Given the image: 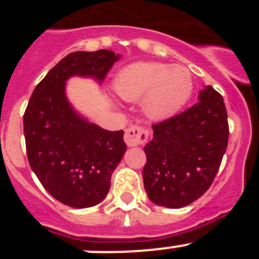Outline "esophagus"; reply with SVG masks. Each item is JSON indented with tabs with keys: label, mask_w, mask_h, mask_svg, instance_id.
<instances>
[{
	"label": "esophagus",
	"mask_w": 259,
	"mask_h": 259,
	"mask_svg": "<svg viewBox=\"0 0 259 259\" xmlns=\"http://www.w3.org/2000/svg\"><path fill=\"white\" fill-rule=\"evenodd\" d=\"M149 139V130L143 125H131L124 132V141L128 146L143 145Z\"/></svg>",
	"instance_id": "obj_1"
}]
</instances>
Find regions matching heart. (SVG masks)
Listing matches in <instances>:
<instances>
[{"label":"heart","instance_id":"b5f03b06","mask_svg":"<svg viewBox=\"0 0 259 259\" xmlns=\"http://www.w3.org/2000/svg\"><path fill=\"white\" fill-rule=\"evenodd\" d=\"M114 88L127 101L144 97L145 113L162 119L184 106L193 91V80L184 66L140 62L123 68L114 81Z\"/></svg>","mask_w":259,"mask_h":259}]
</instances>
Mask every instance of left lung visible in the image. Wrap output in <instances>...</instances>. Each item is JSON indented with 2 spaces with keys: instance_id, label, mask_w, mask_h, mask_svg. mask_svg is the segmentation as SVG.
<instances>
[{
  "instance_id": "1",
  "label": "left lung",
  "mask_w": 259,
  "mask_h": 259,
  "mask_svg": "<svg viewBox=\"0 0 259 259\" xmlns=\"http://www.w3.org/2000/svg\"><path fill=\"white\" fill-rule=\"evenodd\" d=\"M200 101L183 113L153 124V139L144 148L143 170L148 197L157 205L179 209L210 188L228 144L223 97L211 85Z\"/></svg>"
}]
</instances>
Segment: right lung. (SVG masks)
<instances>
[{
    "label": "right lung",
    "instance_id": "right-lung-1",
    "mask_svg": "<svg viewBox=\"0 0 259 259\" xmlns=\"http://www.w3.org/2000/svg\"><path fill=\"white\" fill-rule=\"evenodd\" d=\"M119 56L111 50L75 52L59 61L32 93L23 116L28 162L53 197L67 206H95L124 155L123 131H107L75 113L65 96L72 75L101 81Z\"/></svg>",
    "mask_w": 259,
    "mask_h": 259
}]
</instances>
